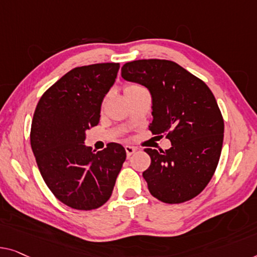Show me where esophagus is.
Masks as SVG:
<instances>
[{"label": "esophagus", "mask_w": 257, "mask_h": 257, "mask_svg": "<svg viewBox=\"0 0 257 257\" xmlns=\"http://www.w3.org/2000/svg\"><path fill=\"white\" fill-rule=\"evenodd\" d=\"M124 149H125V153H127V157H130L133 153H135L137 151V148L130 147V145H125Z\"/></svg>", "instance_id": "obj_1"}]
</instances>
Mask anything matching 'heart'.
<instances>
[{
  "label": "heart",
  "mask_w": 257,
  "mask_h": 257,
  "mask_svg": "<svg viewBox=\"0 0 257 257\" xmlns=\"http://www.w3.org/2000/svg\"><path fill=\"white\" fill-rule=\"evenodd\" d=\"M141 89H144V87H142L139 84H127V85L124 86V94L128 95V94H132L134 92L139 91Z\"/></svg>",
  "instance_id": "obj_1"
}]
</instances>
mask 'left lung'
Instances as JSON below:
<instances>
[{
  "mask_svg": "<svg viewBox=\"0 0 257 257\" xmlns=\"http://www.w3.org/2000/svg\"><path fill=\"white\" fill-rule=\"evenodd\" d=\"M122 78L150 91L153 135L166 136V151L144 149L151 165L143 178L153 197L174 204L205 188L223 147L224 120L211 90L178 63L137 60L121 68Z\"/></svg>",
  "mask_w": 257,
  "mask_h": 257,
  "instance_id": "left-lung-1",
  "label": "left lung"
}]
</instances>
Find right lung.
<instances>
[{"mask_svg": "<svg viewBox=\"0 0 257 257\" xmlns=\"http://www.w3.org/2000/svg\"><path fill=\"white\" fill-rule=\"evenodd\" d=\"M118 63L75 68L45 92L34 110L31 148L46 185L57 200L76 210L108 201L125 150L109 143L92 151L86 130L100 121L101 102L115 82Z\"/></svg>", "mask_w": 257, "mask_h": 257, "instance_id": "add662e5", "label": "right lung"}]
</instances>
